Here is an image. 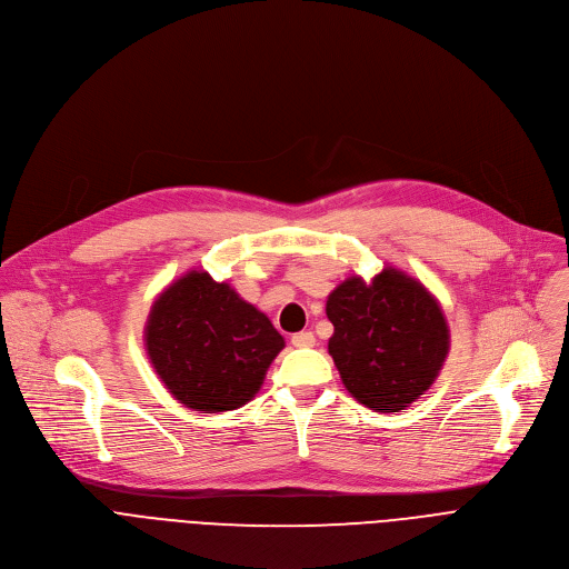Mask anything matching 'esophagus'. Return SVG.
I'll return each instance as SVG.
<instances>
[{"label": "esophagus", "instance_id": "obj_1", "mask_svg": "<svg viewBox=\"0 0 569 569\" xmlns=\"http://www.w3.org/2000/svg\"><path fill=\"white\" fill-rule=\"evenodd\" d=\"M290 342H292V347H297V349H308V347L315 345V336H312L310 331H301V333H295Z\"/></svg>", "mask_w": 569, "mask_h": 569}]
</instances>
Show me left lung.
<instances>
[{
	"label": "left lung",
	"mask_w": 569,
	"mask_h": 569,
	"mask_svg": "<svg viewBox=\"0 0 569 569\" xmlns=\"http://www.w3.org/2000/svg\"><path fill=\"white\" fill-rule=\"evenodd\" d=\"M329 353L347 391L373 412H400L437 380L450 331L435 295L396 268L349 277L327 299Z\"/></svg>",
	"instance_id": "left-lung-1"
}]
</instances>
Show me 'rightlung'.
<instances>
[{"label": "right lung", "instance_id": "obj_1", "mask_svg": "<svg viewBox=\"0 0 569 569\" xmlns=\"http://www.w3.org/2000/svg\"><path fill=\"white\" fill-rule=\"evenodd\" d=\"M143 340L161 382L200 415L236 410L252 400L286 347L257 306L204 270L187 272L157 297Z\"/></svg>", "mask_w": 569, "mask_h": 569}]
</instances>
